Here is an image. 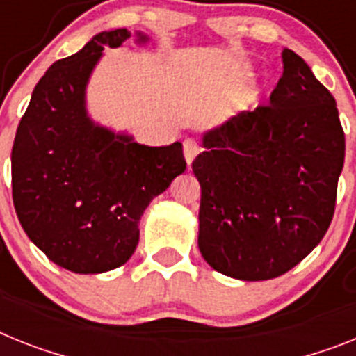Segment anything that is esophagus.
I'll return each instance as SVG.
<instances>
[{
	"mask_svg": "<svg viewBox=\"0 0 356 356\" xmlns=\"http://www.w3.org/2000/svg\"><path fill=\"white\" fill-rule=\"evenodd\" d=\"M183 152H184V159H186L188 166H190L192 161L195 159V155L199 154V145H197V141H193V139H186V141L183 143Z\"/></svg>",
	"mask_w": 356,
	"mask_h": 356,
	"instance_id": "esophagus-1",
	"label": "esophagus"
}]
</instances>
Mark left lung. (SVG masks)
I'll return each instance as SVG.
<instances>
[{
    "mask_svg": "<svg viewBox=\"0 0 356 356\" xmlns=\"http://www.w3.org/2000/svg\"><path fill=\"white\" fill-rule=\"evenodd\" d=\"M270 103L208 132L192 170L201 183L199 250L241 280L284 275L330 228L346 137L335 97L293 50Z\"/></svg>",
    "mask_w": 356,
    "mask_h": 356,
    "instance_id": "left-lung-1",
    "label": "left lung"
}]
</instances>
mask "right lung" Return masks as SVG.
<instances>
[{"label": "right lung", "mask_w": 356, "mask_h": 356, "mask_svg": "<svg viewBox=\"0 0 356 356\" xmlns=\"http://www.w3.org/2000/svg\"><path fill=\"white\" fill-rule=\"evenodd\" d=\"M128 38L127 29L101 32L54 63L35 85L12 146L17 219L50 261L74 273L124 264L139 243L146 206L186 170L181 143L137 145L86 118L92 68L104 47Z\"/></svg>", "instance_id": "add662e5"}]
</instances>
